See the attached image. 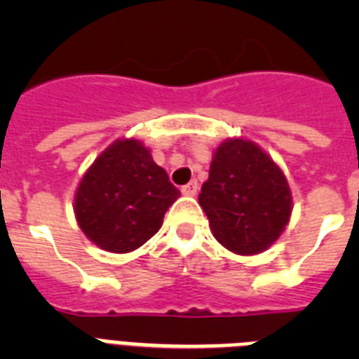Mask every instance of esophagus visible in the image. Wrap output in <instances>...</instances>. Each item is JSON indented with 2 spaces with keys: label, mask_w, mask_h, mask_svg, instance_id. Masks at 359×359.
Listing matches in <instances>:
<instances>
[{
  "label": "esophagus",
  "mask_w": 359,
  "mask_h": 359,
  "mask_svg": "<svg viewBox=\"0 0 359 359\" xmlns=\"http://www.w3.org/2000/svg\"><path fill=\"white\" fill-rule=\"evenodd\" d=\"M198 189H199L198 182H196V180H192V182L187 183L185 187H182V192H183V196H196L198 194Z\"/></svg>",
  "instance_id": "1"
}]
</instances>
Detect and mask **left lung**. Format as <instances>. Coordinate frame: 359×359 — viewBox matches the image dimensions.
I'll list each match as a JSON object with an SVG mask.
<instances>
[{
    "label": "left lung",
    "instance_id": "1",
    "mask_svg": "<svg viewBox=\"0 0 359 359\" xmlns=\"http://www.w3.org/2000/svg\"><path fill=\"white\" fill-rule=\"evenodd\" d=\"M199 205L224 248L257 255L280 237L293 199L282 169L259 145L228 138L215 149Z\"/></svg>",
    "mask_w": 359,
    "mask_h": 359
}]
</instances>
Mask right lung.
<instances>
[{"mask_svg":"<svg viewBox=\"0 0 359 359\" xmlns=\"http://www.w3.org/2000/svg\"><path fill=\"white\" fill-rule=\"evenodd\" d=\"M180 190L135 138L115 140L93 161L75 192V217L98 248L129 253L161 228Z\"/></svg>","mask_w":359,"mask_h":359,"instance_id":"add662e5","label":"right lung"}]
</instances>
